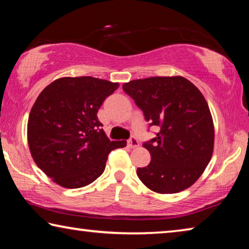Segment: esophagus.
Here are the masks:
<instances>
[{"instance_id": "1", "label": "esophagus", "mask_w": 249, "mask_h": 249, "mask_svg": "<svg viewBox=\"0 0 249 249\" xmlns=\"http://www.w3.org/2000/svg\"><path fill=\"white\" fill-rule=\"evenodd\" d=\"M127 144L130 147V148H137L138 146H140V142H138V140L135 136H132L127 141Z\"/></svg>"}]
</instances>
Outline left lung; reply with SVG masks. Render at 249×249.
Returning a JSON list of instances; mask_svg holds the SVG:
<instances>
[{
    "label": "left lung",
    "mask_w": 249,
    "mask_h": 249,
    "mask_svg": "<svg viewBox=\"0 0 249 249\" xmlns=\"http://www.w3.org/2000/svg\"><path fill=\"white\" fill-rule=\"evenodd\" d=\"M123 90L144 113L156 137L142 146L150 163L137 176L158 193H177L200 178L213 153L214 126L200 90L183 77H151L124 83Z\"/></svg>",
    "instance_id": "left-lung-1"
}]
</instances>
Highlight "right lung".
<instances>
[{"instance_id": "add662e5", "label": "right lung", "mask_w": 249, "mask_h": 249, "mask_svg": "<svg viewBox=\"0 0 249 249\" xmlns=\"http://www.w3.org/2000/svg\"><path fill=\"white\" fill-rule=\"evenodd\" d=\"M119 83L93 77L60 78L45 88L34 103L27 124L34 161L57 184L77 189L103 174L112 150L98 111Z\"/></svg>"}]
</instances>
